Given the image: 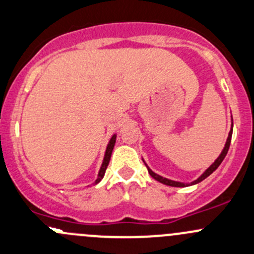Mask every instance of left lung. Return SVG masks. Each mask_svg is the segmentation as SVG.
I'll return each instance as SVG.
<instances>
[{
    "label": "left lung",
    "instance_id": "8db88e82",
    "mask_svg": "<svg viewBox=\"0 0 254 254\" xmlns=\"http://www.w3.org/2000/svg\"><path fill=\"white\" fill-rule=\"evenodd\" d=\"M233 122H231V128H230V132H229V135H228V139H226V143H225V146H224V149H223V151L220 152V155L219 156H218V159L214 161L213 163H212L211 166H209L208 168H207L206 171L203 172L202 174H201L200 177H198L197 179H196V181H193V182H191V183H182V182H176V181H171V179H167V178H163V177H161V176H159V174H156L155 173V172H152L151 170H150L149 168V166L146 165L145 163V161H144V163H145V166H146V168H148V172H149V174L150 176L152 177V178L155 179V181H157V182H160V183H162V184H165V185H170V187H177V188H183V187H189V185H195V184H197V183H200V182H202L203 179H206L207 177L208 176H211L212 173H213V172L217 170L218 167H219V165L220 163H222V161L224 160V157L226 156V154H228V150H229V146H230V141H231V135H233Z\"/></svg>",
    "mask_w": 254,
    "mask_h": 254
}]
</instances>
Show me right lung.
<instances>
[{"label":"right lung","instance_id":"add662e5","mask_svg":"<svg viewBox=\"0 0 254 254\" xmlns=\"http://www.w3.org/2000/svg\"><path fill=\"white\" fill-rule=\"evenodd\" d=\"M115 143H116V134H114L113 137H111L110 141H109L108 146H106L105 155H104V160H103L102 167H100L99 173H98V178L95 179L94 184H98V183H99L100 181H102L103 177H104L106 168H108L109 162H110V157H111V154H113V150H114V146H115Z\"/></svg>","mask_w":254,"mask_h":254}]
</instances>
